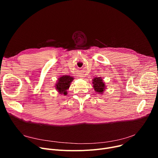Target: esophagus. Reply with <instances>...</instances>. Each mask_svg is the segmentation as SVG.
Listing matches in <instances>:
<instances>
[{
	"mask_svg": "<svg viewBox=\"0 0 158 158\" xmlns=\"http://www.w3.org/2000/svg\"><path fill=\"white\" fill-rule=\"evenodd\" d=\"M80 77H83V76H80Z\"/></svg>",
	"mask_w": 158,
	"mask_h": 158,
	"instance_id": "34e87169",
	"label": "esophagus"
}]
</instances>
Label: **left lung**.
Masks as SVG:
<instances>
[{
  "instance_id": "1",
  "label": "left lung",
  "mask_w": 158,
  "mask_h": 158,
  "mask_svg": "<svg viewBox=\"0 0 158 158\" xmlns=\"http://www.w3.org/2000/svg\"><path fill=\"white\" fill-rule=\"evenodd\" d=\"M93 82V87L97 93H98V94H104V91H105L106 86L103 82V80L101 77H95L92 80Z\"/></svg>"
}]
</instances>
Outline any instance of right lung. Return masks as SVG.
Instances as JSON below:
<instances>
[{
    "label": "right lung",
    "instance_id": "obj_1",
    "mask_svg": "<svg viewBox=\"0 0 158 158\" xmlns=\"http://www.w3.org/2000/svg\"><path fill=\"white\" fill-rule=\"evenodd\" d=\"M73 80V77L70 76H63L58 78L55 88L60 94L66 95L67 89H69L71 82Z\"/></svg>",
    "mask_w": 158,
    "mask_h": 158
}]
</instances>
